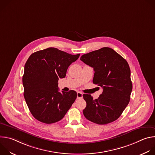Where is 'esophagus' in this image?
<instances>
[{"mask_svg": "<svg viewBox=\"0 0 155 155\" xmlns=\"http://www.w3.org/2000/svg\"><path fill=\"white\" fill-rule=\"evenodd\" d=\"M83 97V94L81 92H77V98L81 99Z\"/></svg>", "mask_w": 155, "mask_h": 155, "instance_id": "1", "label": "esophagus"}]
</instances>
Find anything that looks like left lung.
<instances>
[{"label": "left lung", "mask_w": 155, "mask_h": 155, "mask_svg": "<svg viewBox=\"0 0 155 155\" xmlns=\"http://www.w3.org/2000/svg\"><path fill=\"white\" fill-rule=\"evenodd\" d=\"M80 60L93 68V82L102 87L98 99L84 94L83 115L89 121L106 124L117 120L130 101L132 84L127 62L113 49L104 47L83 54Z\"/></svg>", "instance_id": "8db88e82"}]
</instances>
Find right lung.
Returning <instances> with one entry per match:
<instances>
[{
	"label": "right lung",
	"instance_id": "right-lung-1",
	"mask_svg": "<svg viewBox=\"0 0 155 155\" xmlns=\"http://www.w3.org/2000/svg\"><path fill=\"white\" fill-rule=\"evenodd\" d=\"M79 56L51 47L29 56L23 76L24 97L36 120L46 124L58 122L71 107L77 94L74 90L59 92L58 80L65 77L69 66Z\"/></svg>",
	"mask_w": 155,
	"mask_h": 155
}]
</instances>
